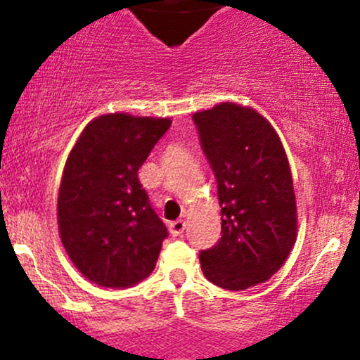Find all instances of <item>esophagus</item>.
Instances as JSON below:
<instances>
[{
	"label": "esophagus",
	"instance_id": "esophagus-1",
	"mask_svg": "<svg viewBox=\"0 0 360 360\" xmlns=\"http://www.w3.org/2000/svg\"><path fill=\"white\" fill-rule=\"evenodd\" d=\"M184 229H186V221L184 220H176V221H172L171 225H169V232H171V235H174V237L183 233Z\"/></svg>",
	"mask_w": 360,
	"mask_h": 360
}]
</instances>
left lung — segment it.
Listing matches in <instances>:
<instances>
[{
	"label": "left lung",
	"instance_id": "left-lung-1",
	"mask_svg": "<svg viewBox=\"0 0 360 360\" xmlns=\"http://www.w3.org/2000/svg\"><path fill=\"white\" fill-rule=\"evenodd\" d=\"M218 184L221 238L200 252L210 283L229 291L266 283L298 237L291 167L278 131L257 110L220 103L193 115Z\"/></svg>",
	"mask_w": 360,
	"mask_h": 360
}]
</instances>
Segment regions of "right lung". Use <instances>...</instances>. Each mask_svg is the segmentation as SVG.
Here are the masks:
<instances>
[{
    "label": "right lung",
    "mask_w": 360,
    "mask_h": 360,
    "mask_svg": "<svg viewBox=\"0 0 360 360\" xmlns=\"http://www.w3.org/2000/svg\"><path fill=\"white\" fill-rule=\"evenodd\" d=\"M171 118L108 113L81 131L62 172L57 223L77 271L101 288H130L154 271L167 229L139 169Z\"/></svg>",
    "instance_id": "obj_1"
}]
</instances>
